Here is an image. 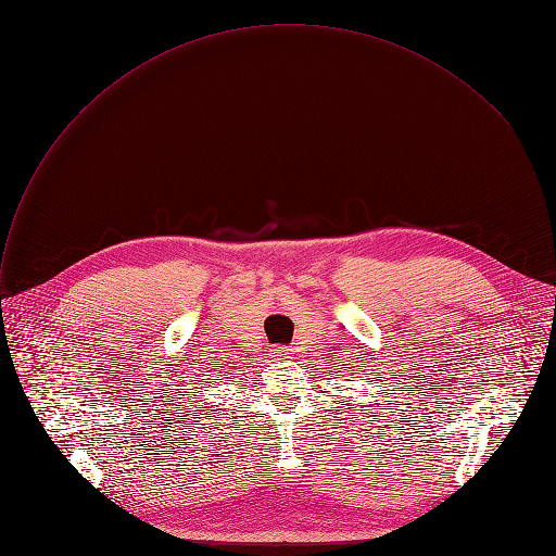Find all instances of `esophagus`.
Masks as SVG:
<instances>
[{
	"mask_svg": "<svg viewBox=\"0 0 556 556\" xmlns=\"http://www.w3.org/2000/svg\"><path fill=\"white\" fill-rule=\"evenodd\" d=\"M270 354H273L275 358H286V356L290 354V348H286V345H277V348H273V350H270Z\"/></svg>",
	"mask_w": 556,
	"mask_h": 556,
	"instance_id": "obj_1",
	"label": "esophagus"
}]
</instances>
